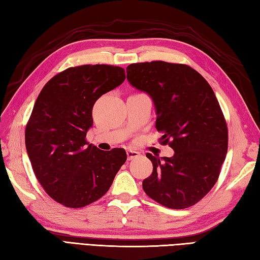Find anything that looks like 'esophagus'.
Instances as JSON below:
<instances>
[{
  "mask_svg": "<svg viewBox=\"0 0 260 260\" xmlns=\"http://www.w3.org/2000/svg\"><path fill=\"white\" fill-rule=\"evenodd\" d=\"M126 154H127V158L128 159H133L137 156H140V153L136 152V151H132V150H128L126 151Z\"/></svg>",
  "mask_w": 260,
  "mask_h": 260,
  "instance_id": "esophagus-1",
  "label": "esophagus"
}]
</instances>
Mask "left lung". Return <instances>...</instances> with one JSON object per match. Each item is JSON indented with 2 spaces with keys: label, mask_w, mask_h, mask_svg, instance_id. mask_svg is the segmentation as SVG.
<instances>
[{
  "label": "left lung",
  "mask_w": 260,
  "mask_h": 260,
  "mask_svg": "<svg viewBox=\"0 0 260 260\" xmlns=\"http://www.w3.org/2000/svg\"><path fill=\"white\" fill-rule=\"evenodd\" d=\"M126 73L132 86L152 98L156 129L174 151L171 157L146 154L153 172L143 181V189L164 207L189 208L212 189L227 155L228 128L217 97L186 64L132 63Z\"/></svg>",
  "instance_id": "left-lung-1"
}]
</instances>
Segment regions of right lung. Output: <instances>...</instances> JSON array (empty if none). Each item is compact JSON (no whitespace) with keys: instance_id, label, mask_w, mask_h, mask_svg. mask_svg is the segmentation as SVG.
I'll use <instances>...</instances> for the list:
<instances>
[{"instance_id":"obj_1","label":"right lung","mask_w":260,"mask_h":260,"mask_svg":"<svg viewBox=\"0 0 260 260\" xmlns=\"http://www.w3.org/2000/svg\"><path fill=\"white\" fill-rule=\"evenodd\" d=\"M125 80L108 64L66 69L49 80L25 128V147L38 181L53 200L82 208L101 199L126 161L123 148L101 151L86 141L97 99Z\"/></svg>"}]
</instances>
